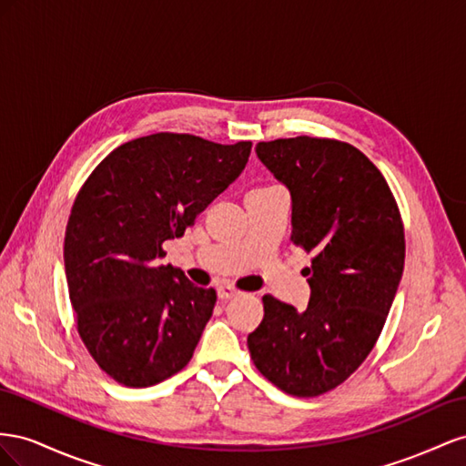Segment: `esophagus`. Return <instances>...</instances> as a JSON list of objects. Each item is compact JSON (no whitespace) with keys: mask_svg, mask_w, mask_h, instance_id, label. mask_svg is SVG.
<instances>
[{"mask_svg":"<svg viewBox=\"0 0 466 466\" xmlns=\"http://www.w3.org/2000/svg\"><path fill=\"white\" fill-rule=\"evenodd\" d=\"M240 295V290H236L234 287H230V285H222V287H218V299H222V300H228V299H234V297H238Z\"/></svg>","mask_w":466,"mask_h":466,"instance_id":"obj_1","label":"esophagus"}]
</instances>
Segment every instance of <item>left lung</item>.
<instances>
[{"label": "left lung", "mask_w": 466, "mask_h": 466, "mask_svg": "<svg viewBox=\"0 0 466 466\" xmlns=\"http://www.w3.org/2000/svg\"><path fill=\"white\" fill-rule=\"evenodd\" d=\"M256 154L290 193V240L312 251L307 310L263 297L248 336L259 373L292 396L336 389L373 350L404 271V226L380 171L328 138L259 142Z\"/></svg>", "instance_id": "1"}]
</instances>
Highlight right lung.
<instances>
[{"label": "right lung", "instance_id": "add662e5", "mask_svg": "<svg viewBox=\"0 0 466 466\" xmlns=\"http://www.w3.org/2000/svg\"><path fill=\"white\" fill-rule=\"evenodd\" d=\"M249 152L251 142L157 132L118 146L77 193L64 238L77 331L125 387H152L191 361L217 292L159 263L162 246L238 179Z\"/></svg>", "mask_w": 466, "mask_h": 466}]
</instances>
